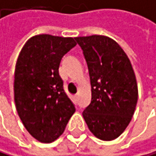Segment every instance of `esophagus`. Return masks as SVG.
I'll return each instance as SVG.
<instances>
[{"instance_id": "34e87169", "label": "esophagus", "mask_w": 156, "mask_h": 156, "mask_svg": "<svg viewBox=\"0 0 156 156\" xmlns=\"http://www.w3.org/2000/svg\"><path fill=\"white\" fill-rule=\"evenodd\" d=\"M77 99H79V95L76 94V95H75V101H77Z\"/></svg>"}]
</instances>
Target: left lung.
<instances>
[{"label": "left lung", "mask_w": 156, "mask_h": 156, "mask_svg": "<svg viewBox=\"0 0 156 156\" xmlns=\"http://www.w3.org/2000/svg\"><path fill=\"white\" fill-rule=\"evenodd\" d=\"M88 65L92 101L82 115L102 140L118 137L129 124L137 102V85L131 62L122 48L103 35L76 37Z\"/></svg>", "instance_id": "8db88e82"}]
</instances>
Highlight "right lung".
<instances>
[{"mask_svg":"<svg viewBox=\"0 0 156 156\" xmlns=\"http://www.w3.org/2000/svg\"><path fill=\"white\" fill-rule=\"evenodd\" d=\"M76 45L71 37L40 34L27 42L17 59L16 111L27 131L40 142L58 139L76 110L59 75L62 58Z\"/></svg>","mask_w":156,"mask_h":156,"instance_id":"obj_1","label":"right lung"}]
</instances>
